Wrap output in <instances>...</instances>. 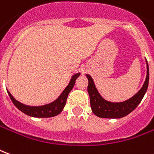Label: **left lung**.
Listing matches in <instances>:
<instances>
[{"mask_svg": "<svg viewBox=\"0 0 154 154\" xmlns=\"http://www.w3.org/2000/svg\"><path fill=\"white\" fill-rule=\"evenodd\" d=\"M146 63H147V76L143 88L133 97L122 103H111L103 98L102 96L99 94V92H97L92 77L87 74V77L88 79V92L90 97V104L93 113L99 118H121L129 114L131 112H133L141 103L148 89L149 69H148L147 61Z\"/></svg>", "mask_w": 154, "mask_h": 154, "instance_id": "8db88e82", "label": "left lung"}]
</instances>
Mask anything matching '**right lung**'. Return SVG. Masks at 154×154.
<instances>
[{
	"mask_svg": "<svg viewBox=\"0 0 154 154\" xmlns=\"http://www.w3.org/2000/svg\"><path fill=\"white\" fill-rule=\"evenodd\" d=\"M79 76H80V73L73 75L71 78L69 84L67 85V87L64 89V91L62 92V94L59 96L58 98L55 100L54 102L49 103V104L43 105V106L32 107V106L25 105L23 103H20L17 100L15 99L13 96L10 93V92L7 91V92H8V95H9L11 100L12 101L14 105L19 110L21 111L22 112H24L25 114L28 115L30 117H34V118H51V117H54V116H57L59 113H61V112L66 105L67 96L74 87L76 79Z\"/></svg>",
	"mask_w": 154,
	"mask_h": 154,
	"instance_id": "obj_1",
	"label": "right lung"
}]
</instances>
